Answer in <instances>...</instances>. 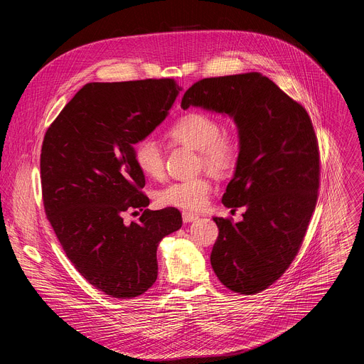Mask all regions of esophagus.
I'll use <instances>...</instances> for the list:
<instances>
[{
	"mask_svg": "<svg viewBox=\"0 0 364 364\" xmlns=\"http://www.w3.org/2000/svg\"><path fill=\"white\" fill-rule=\"evenodd\" d=\"M198 219V215H194V213H190V212H184L183 213V222L184 223H191L194 220Z\"/></svg>",
	"mask_w": 364,
	"mask_h": 364,
	"instance_id": "1",
	"label": "esophagus"
}]
</instances>
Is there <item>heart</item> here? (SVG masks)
Instances as JSON below:
<instances>
[{
    "label": "heart",
    "instance_id": "b5f03b06",
    "mask_svg": "<svg viewBox=\"0 0 364 364\" xmlns=\"http://www.w3.org/2000/svg\"><path fill=\"white\" fill-rule=\"evenodd\" d=\"M219 119L204 112H188L178 118L168 129L173 142L198 152L200 166L215 176L229 174L239 159V142L233 135L222 134ZM134 160L139 171L149 178H160L164 173V157L160 144L144 138L134 146ZM213 184L209 177L174 181L157 193L161 205L178 207L184 210H200L209 201Z\"/></svg>",
    "mask_w": 364,
    "mask_h": 364
}]
</instances>
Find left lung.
<instances>
[{
  "label": "left lung",
  "mask_w": 364,
  "mask_h": 364,
  "mask_svg": "<svg viewBox=\"0 0 364 364\" xmlns=\"http://www.w3.org/2000/svg\"><path fill=\"white\" fill-rule=\"evenodd\" d=\"M230 117L239 159L222 203L245 207L243 220L213 218L219 236L210 262L233 292L252 295L291 265L317 204L320 159L306 111L269 77L242 73L207 77L188 87L181 108Z\"/></svg>",
  "instance_id": "obj_1"
}]
</instances>
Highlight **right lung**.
I'll use <instances>...</instances> for the list:
<instances>
[{
  "label": "right lung",
  "instance_id": "obj_1",
  "mask_svg": "<svg viewBox=\"0 0 364 364\" xmlns=\"http://www.w3.org/2000/svg\"><path fill=\"white\" fill-rule=\"evenodd\" d=\"M181 87L173 79L87 83L44 135L40 170L47 219L66 256L96 289L135 298L159 275L157 247L183 225L177 209L149 204L134 145L168 115Z\"/></svg>",
  "mask_w": 364,
  "mask_h": 364
}]
</instances>
